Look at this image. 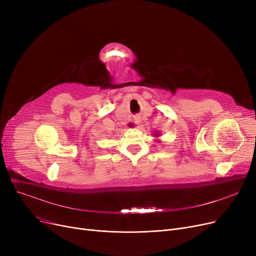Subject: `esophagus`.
Segmentation results:
<instances>
[{"label": "esophagus", "mask_w": 256, "mask_h": 256, "mask_svg": "<svg viewBox=\"0 0 256 256\" xmlns=\"http://www.w3.org/2000/svg\"><path fill=\"white\" fill-rule=\"evenodd\" d=\"M134 122H135L138 126H140V124H141V117L140 116H135V117H134Z\"/></svg>", "instance_id": "34e87169"}]
</instances>
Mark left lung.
I'll return each instance as SVG.
<instances>
[{
    "mask_svg": "<svg viewBox=\"0 0 256 256\" xmlns=\"http://www.w3.org/2000/svg\"><path fill=\"white\" fill-rule=\"evenodd\" d=\"M154 137H160V134H158V132L154 134Z\"/></svg>",
    "mask_w": 256,
    "mask_h": 256,
    "instance_id": "obj_1",
    "label": "left lung"
}]
</instances>
